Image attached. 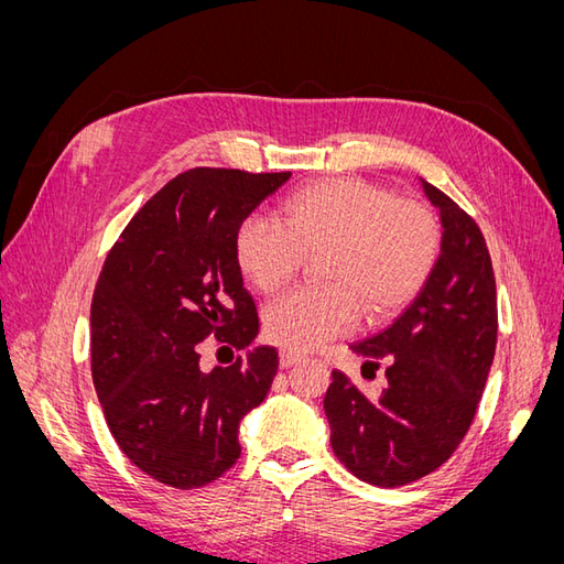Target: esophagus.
<instances>
[{
	"mask_svg": "<svg viewBox=\"0 0 564 564\" xmlns=\"http://www.w3.org/2000/svg\"><path fill=\"white\" fill-rule=\"evenodd\" d=\"M303 362V355L296 352V350H280V367L286 369V367H294Z\"/></svg>",
	"mask_w": 564,
	"mask_h": 564,
	"instance_id": "obj_1",
	"label": "esophagus"
}]
</instances>
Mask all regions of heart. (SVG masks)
<instances>
[{
    "label": "heart",
    "instance_id": "1",
    "mask_svg": "<svg viewBox=\"0 0 564 564\" xmlns=\"http://www.w3.org/2000/svg\"><path fill=\"white\" fill-rule=\"evenodd\" d=\"M442 249L437 216L365 178H327L289 195L280 224L247 216L235 230V263L261 294L292 282L305 256H322L327 286L299 289L270 303L263 327L272 344L311 350L369 317L404 311L429 284Z\"/></svg>",
    "mask_w": 564,
    "mask_h": 564
}]
</instances>
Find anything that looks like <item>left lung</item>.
<instances>
[{"label":"left lung","mask_w":564,"mask_h":564,"mask_svg":"<svg viewBox=\"0 0 564 564\" xmlns=\"http://www.w3.org/2000/svg\"><path fill=\"white\" fill-rule=\"evenodd\" d=\"M421 185L440 209L437 265L388 329L350 346L373 369L383 360L388 383L371 400L334 369L324 395L334 454L377 487L421 480L454 454L497 350V282L485 237L454 199L429 181Z\"/></svg>","instance_id":"1"}]
</instances>
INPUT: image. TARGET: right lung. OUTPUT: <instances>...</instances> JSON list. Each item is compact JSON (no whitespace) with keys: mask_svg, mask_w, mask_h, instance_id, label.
I'll list each match as a JSON object with an SVG mask.
<instances>
[{"mask_svg":"<svg viewBox=\"0 0 564 564\" xmlns=\"http://www.w3.org/2000/svg\"><path fill=\"white\" fill-rule=\"evenodd\" d=\"M289 176L183 172L129 220L100 270L91 301L96 395L119 449L162 485L197 489L232 468L240 421L275 379V348L202 371L199 344L214 334L245 350L259 334L232 240Z\"/></svg>","mask_w":564,"mask_h":564,"instance_id":"right-lung-1","label":"right lung"}]
</instances>
